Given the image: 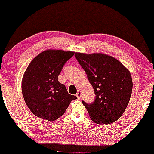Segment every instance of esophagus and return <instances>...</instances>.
<instances>
[{
    "instance_id": "obj_1",
    "label": "esophagus",
    "mask_w": 154,
    "mask_h": 154,
    "mask_svg": "<svg viewBox=\"0 0 154 154\" xmlns=\"http://www.w3.org/2000/svg\"><path fill=\"white\" fill-rule=\"evenodd\" d=\"M76 96H77L78 99L81 98V91H80V90H78V91H77Z\"/></svg>"
}]
</instances>
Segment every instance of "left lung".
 Segmentation results:
<instances>
[{
  "label": "left lung",
  "mask_w": 154,
  "mask_h": 154,
  "mask_svg": "<svg viewBox=\"0 0 154 154\" xmlns=\"http://www.w3.org/2000/svg\"><path fill=\"white\" fill-rule=\"evenodd\" d=\"M95 91L91 104L82 103L93 122L109 124L117 121L127 107L133 83L128 69L118 60L103 53H75Z\"/></svg>",
  "instance_id": "obj_1"
}]
</instances>
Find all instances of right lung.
<instances>
[{"mask_svg":"<svg viewBox=\"0 0 154 154\" xmlns=\"http://www.w3.org/2000/svg\"><path fill=\"white\" fill-rule=\"evenodd\" d=\"M74 53L47 49L29 63L23 75L21 88L27 107L35 116L55 121L64 114L71 101L77 99L58 81L63 65Z\"/></svg>","mask_w":154,"mask_h":154,"instance_id":"1","label":"right lung"}]
</instances>
